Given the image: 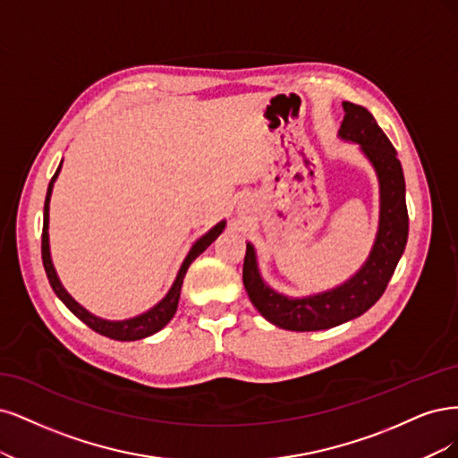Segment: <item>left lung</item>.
Segmentation results:
<instances>
[{
    "label": "left lung",
    "mask_w": 458,
    "mask_h": 458,
    "mask_svg": "<svg viewBox=\"0 0 458 458\" xmlns=\"http://www.w3.org/2000/svg\"><path fill=\"white\" fill-rule=\"evenodd\" d=\"M343 106L346 114L338 135L361 146L380 181L378 233L371 255L356 276L341 287L306 299H287L264 284L257 270L255 249L247 243L243 285L249 299L270 323L287 331L331 329L367 312L386 291L407 243L405 179L397 152L371 112L353 102H343Z\"/></svg>",
    "instance_id": "8db88e82"
}]
</instances>
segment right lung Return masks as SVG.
Returning a JSON list of instances; mask_svg holds the SVG:
<instances>
[{
	"mask_svg": "<svg viewBox=\"0 0 458 458\" xmlns=\"http://www.w3.org/2000/svg\"><path fill=\"white\" fill-rule=\"evenodd\" d=\"M58 171H61V165H58L56 173L53 174V179L49 182V188H47V196H46V208H43V232H41V259H43V268H46V274L49 277V284L53 287V291L56 293V297L61 299L66 308L70 310V312L73 316H78L87 327H91L93 331L105 335L108 338H114V341H139V338H144V336H150L154 333H157L159 329H164L167 323L171 321V318L174 316L176 312V306H179V297H181V287H182V279L186 276V270L191 262H194L205 249H208L218 235L220 232L225 230V220L223 223H218L213 230H209L208 233L203 235V238H199L194 247L190 249L188 257L184 259L182 267L179 270V276H176L173 287L169 289V293L165 294V299L157 302L152 310H148V312H144L137 318H131V319H125V321H106V319H100L93 314L87 312L85 308H81L76 301H73L70 294L66 293V289L61 285V282H58L56 277V272L53 268V262H51V253H49V199H51V190H53V182L58 176Z\"/></svg>",
	"mask_w": 458,
	"mask_h": 458,
	"instance_id": "obj_1",
	"label": "right lung"
}]
</instances>
